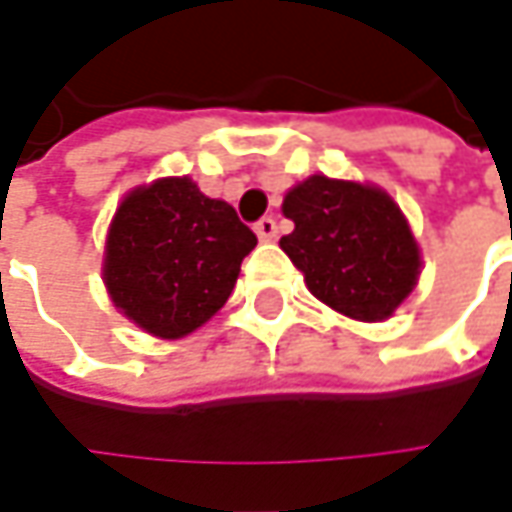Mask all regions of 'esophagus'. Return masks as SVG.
<instances>
[{
    "instance_id": "1",
    "label": "esophagus",
    "mask_w": 512,
    "mask_h": 512,
    "mask_svg": "<svg viewBox=\"0 0 512 512\" xmlns=\"http://www.w3.org/2000/svg\"><path fill=\"white\" fill-rule=\"evenodd\" d=\"M253 230H256V236H259L262 242H273V239H276V233H279V225H276V219H273V216H265V219H259V222H256Z\"/></svg>"
}]
</instances>
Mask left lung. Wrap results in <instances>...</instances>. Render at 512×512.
I'll return each mask as SVG.
<instances>
[{
    "instance_id": "obj_1",
    "label": "left lung",
    "mask_w": 512,
    "mask_h": 512,
    "mask_svg": "<svg viewBox=\"0 0 512 512\" xmlns=\"http://www.w3.org/2000/svg\"><path fill=\"white\" fill-rule=\"evenodd\" d=\"M282 213L296 225L282 250L307 290L344 316L390 319L419 282V245L382 187L310 176L287 190Z\"/></svg>"
}]
</instances>
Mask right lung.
Masks as SVG:
<instances>
[{"mask_svg":"<svg viewBox=\"0 0 512 512\" xmlns=\"http://www.w3.org/2000/svg\"><path fill=\"white\" fill-rule=\"evenodd\" d=\"M256 233L187 176L130 190L105 242L102 279L113 305L159 339L202 327L233 293Z\"/></svg>","mask_w":512,"mask_h":512,"instance_id":"add662e5","label":"right lung"}]
</instances>
